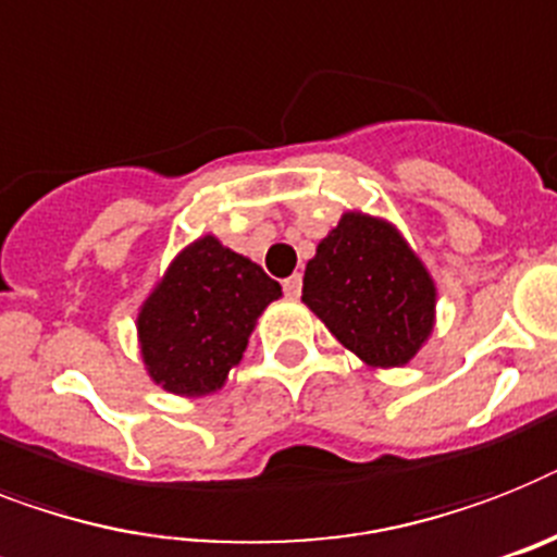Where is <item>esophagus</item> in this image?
<instances>
[{
  "instance_id": "esophagus-1",
  "label": "esophagus",
  "mask_w": 557,
  "mask_h": 557,
  "mask_svg": "<svg viewBox=\"0 0 557 557\" xmlns=\"http://www.w3.org/2000/svg\"><path fill=\"white\" fill-rule=\"evenodd\" d=\"M282 287H284V293H287L289 298L301 296V273H293L289 278H284Z\"/></svg>"
}]
</instances>
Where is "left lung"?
<instances>
[{
	"label": "left lung",
	"mask_w": 557,
	"mask_h": 557,
	"mask_svg": "<svg viewBox=\"0 0 557 557\" xmlns=\"http://www.w3.org/2000/svg\"><path fill=\"white\" fill-rule=\"evenodd\" d=\"M301 301L372 367L407 364L435 321V284L393 224L344 213L307 261Z\"/></svg>",
	"instance_id": "obj_1"
}]
</instances>
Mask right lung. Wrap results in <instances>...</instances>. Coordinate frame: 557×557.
<instances>
[{"label": "right lung", "instance_id": "obj_1", "mask_svg": "<svg viewBox=\"0 0 557 557\" xmlns=\"http://www.w3.org/2000/svg\"><path fill=\"white\" fill-rule=\"evenodd\" d=\"M278 296V282L215 236L193 242L139 312L150 379L176 395L215 393L245 356L256 319Z\"/></svg>", "mask_w": 557, "mask_h": 557}]
</instances>
